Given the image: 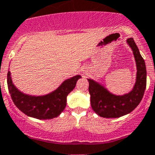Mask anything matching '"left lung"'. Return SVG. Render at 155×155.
<instances>
[{
    "label": "left lung",
    "instance_id": "obj_1",
    "mask_svg": "<svg viewBox=\"0 0 155 155\" xmlns=\"http://www.w3.org/2000/svg\"><path fill=\"white\" fill-rule=\"evenodd\" d=\"M127 43L132 50L137 68L136 81L130 93L122 96L115 95L100 83L88 79L92 108L101 117L117 118L128 114L139 105L143 97L147 86L145 62L134 39L129 38L127 39Z\"/></svg>",
    "mask_w": 155,
    "mask_h": 155
}]
</instances>
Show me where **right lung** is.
<instances>
[{"label":"right lung","instance_id":"right-lung-1","mask_svg":"<svg viewBox=\"0 0 155 155\" xmlns=\"http://www.w3.org/2000/svg\"><path fill=\"white\" fill-rule=\"evenodd\" d=\"M81 77L76 75L64 81L57 89L44 96H30L16 89L12 81L11 74H7V83L12 101L19 109L27 116L39 119L49 120L61 114L66 105V97L75 88L76 83Z\"/></svg>","mask_w":155,"mask_h":155}]
</instances>
